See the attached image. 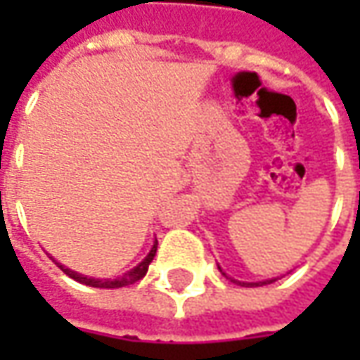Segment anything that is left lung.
I'll list each match as a JSON object with an SVG mask.
<instances>
[{
  "instance_id": "1",
  "label": "left lung",
  "mask_w": 360,
  "mask_h": 360,
  "mask_svg": "<svg viewBox=\"0 0 360 360\" xmlns=\"http://www.w3.org/2000/svg\"><path fill=\"white\" fill-rule=\"evenodd\" d=\"M222 272V270H220ZM224 274V272H222ZM232 283H236V284H240V286H264V284H270V283H274L276 278H270V281H262V283H240V281H234V278H230Z\"/></svg>"
}]
</instances>
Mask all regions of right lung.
<instances>
[{
  "label": "right lung",
  "instance_id": "1",
  "mask_svg": "<svg viewBox=\"0 0 360 360\" xmlns=\"http://www.w3.org/2000/svg\"><path fill=\"white\" fill-rule=\"evenodd\" d=\"M156 250H158V240L154 242V246H152V250L148 252V256H146L144 260L138 264V266H134L131 270H128L124 276H120V278H114V281H102V278H88V276H84V274H77V272H74V270L65 269V266H62L60 262V269L70 276V278H74V281H77V283L82 284H88V286H96V288H120V286H128V284H134L138 283V281H142L146 276V272H148V266H150V262L154 260V256H156Z\"/></svg>",
  "mask_w": 360,
  "mask_h": 360
}]
</instances>
